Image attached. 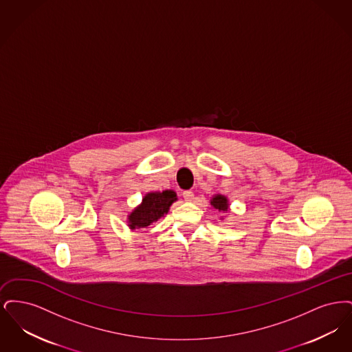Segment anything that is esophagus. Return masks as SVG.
<instances>
[{
	"instance_id": "obj_1",
	"label": "esophagus",
	"mask_w": 352,
	"mask_h": 352,
	"mask_svg": "<svg viewBox=\"0 0 352 352\" xmlns=\"http://www.w3.org/2000/svg\"><path fill=\"white\" fill-rule=\"evenodd\" d=\"M182 195H184V199L186 201H192L194 199V192L192 191H190V190H186L182 192Z\"/></svg>"
}]
</instances>
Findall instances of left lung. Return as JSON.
I'll use <instances>...</instances> for the list:
<instances>
[{
	"label": "left lung",
	"instance_id": "obj_1",
	"mask_svg": "<svg viewBox=\"0 0 352 352\" xmlns=\"http://www.w3.org/2000/svg\"><path fill=\"white\" fill-rule=\"evenodd\" d=\"M211 204L219 210V211H227L228 210V203H227V198L223 195H217L212 198Z\"/></svg>",
	"mask_w": 352,
	"mask_h": 352
}]
</instances>
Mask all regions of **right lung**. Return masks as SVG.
<instances>
[{"mask_svg":"<svg viewBox=\"0 0 352 352\" xmlns=\"http://www.w3.org/2000/svg\"><path fill=\"white\" fill-rule=\"evenodd\" d=\"M177 201L174 191H162V192H149L141 206H138L129 215V227L132 230H141L151 223L157 221L161 217L168 212V207L173 201Z\"/></svg>","mask_w":352,"mask_h":352,"instance_id":"add662e5","label":"right lung"}]
</instances>
